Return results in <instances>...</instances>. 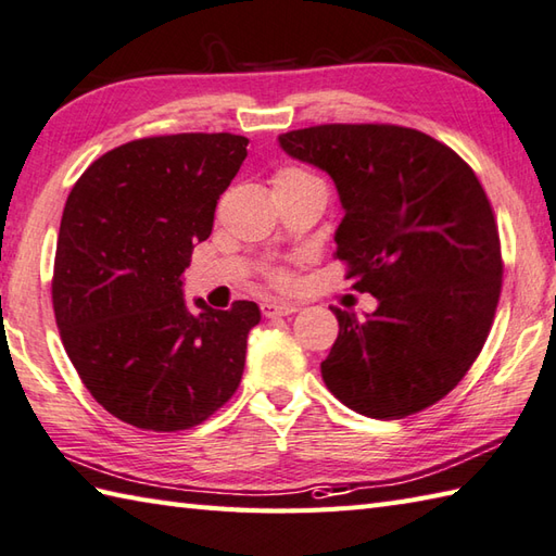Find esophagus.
Returning a JSON list of instances; mask_svg holds the SVG:
<instances>
[{
    "mask_svg": "<svg viewBox=\"0 0 556 556\" xmlns=\"http://www.w3.org/2000/svg\"><path fill=\"white\" fill-rule=\"evenodd\" d=\"M300 307L294 302H264L262 304V312L268 319H278V316H290L298 312Z\"/></svg>",
    "mask_w": 556,
    "mask_h": 556,
    "instance_id": "esophagus-1",
    "label": "esophagus"
}]
</instances>
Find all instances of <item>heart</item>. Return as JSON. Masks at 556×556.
<instances>
[{"label":"heart","mask_w":556,"mask_h":556,"mask_svg":"<svg viewBox=\"0 0 556 556\" xmlns=\"http://www.w3.org/2000/svg\"><path fill=\"white\" fill-rule=\"evenodd\" d=\"M270 185H274V194H278V191H290V189H309V187H316V189H324V182L319 175H314L312 169L302 167V165H282L278 167L274 177H270ZM270 280L276 282V286H288L290 282V274L288 270H274L270 274Z\"/></svg>","instance_id":"obj_1"}]
</instances>
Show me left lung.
Wrapping results in <instances>:
<instances>
[{"label":"left lung","instance_id":"obj_1","mask_svg":"<svg viewBox=\"0 0 556 556\" xmlns=\"http://www.w3.org/2000/svg\"><path fill=\"white\" fill-rule=\"evenodd\" d=\"M321 167L345 208L336 256L379 307H333L321 377L338 401L401 420L444 399L478 359L502 292V244L480 179L432 136L395 124H319L278 136Z\"/></svg>","mask_w":556,"mask_h":556}]
</instances>
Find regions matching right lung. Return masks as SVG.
Listing matches in <instances>:
<instances>
[{"label":"right lung","mask_w":556,"mask_h":556,"mask_svg":"<svg viewBox=\"0 0 556 556\" xmlns=\"http://www.w3.org/2000/svg\"><path fill=\"white\" fill-rule=\"evenodd\" d=\"M235 134L136 139L78 177L56 237L52 307L90 395L153 432L197 427L240 387L254 302L182 298L194 244L247 157Z\"/></svg>","instance_id":"add662e5"}]
</instances>
